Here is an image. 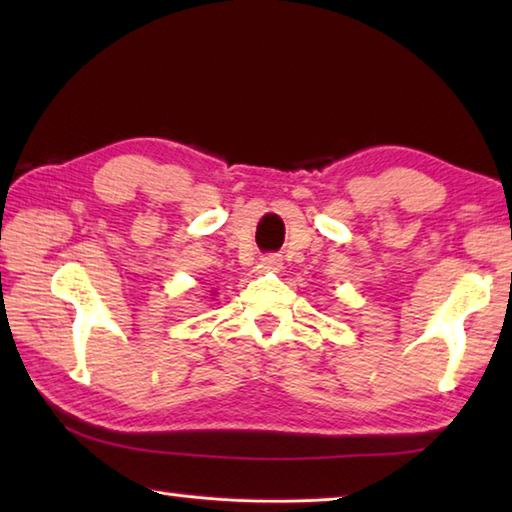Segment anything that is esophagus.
<instances>
[{"label":"esophagus","mask_w":512,"mask_h":512,"mask_svg":"<svg viewBox=\"0 0 512 512\" xmlns=\"http://www.w3.org/2000/svg\"><path fill=\"white\" fill-rule=\"evenodd\" d=\"M262 266L268 268V271H280L282 257L280 255H264L262 257Z\"/></svg>","instance_id":"esophagus-1"}]
</instances>
